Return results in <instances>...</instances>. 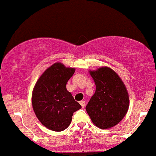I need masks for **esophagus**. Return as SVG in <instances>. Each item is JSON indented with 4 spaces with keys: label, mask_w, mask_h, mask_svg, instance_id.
<instances>
[{
    "label": "esophagus",
    "mask_w": 156,
    "mask_h": 156,
    "mask_svg": "<svg viewBox=\"0 0 156 156\" xmlns=\"http://www.w3.org/2000/svg\"><path fill=\"white\" fill-rule=\"evenodd\" d=\"M80 103V105H81L82 108H85V101H81Z\"/></svg>",
    "instance_id": "obj_1"
}]
</instances>
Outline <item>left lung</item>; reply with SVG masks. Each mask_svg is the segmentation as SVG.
<instances>
[{
	"label": "left lung",
	"mask_w": 156,
	"mask_h": 156,
	"mask_svg": "<svg viewBox=\"0 0 156 156\" xmlns=\"http://www.w3.org/2000/svg\"><path fill=\"white\" fill-rule=\"evenodd\" d=\"M96 91L86 105L93 123L101 129L113 127L125 117L129 108V97L123 82L108 67L90 71Z\"/></svg>",
	"instance_id": "left-lung-1"
}]
</instances>
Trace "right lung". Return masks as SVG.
<instances>
[{
	"instance_id": "add662e5",
	"label": "right lung",
	"mask_w": 156,
	"mask_h": 156,
	"mask_svg": "<svg viewBox=\"0 0 156 156\" xmlns=\"http://www.w3.org/2000/svg\"><path fill=\"white\" fill-rule=\"evenodd\" d=\"M75 69L57 62L41 75L32 93V107L40 122L53 131L69 127L74 112L81 105L66 89Z\"/></svg>"
}]
</instances>
